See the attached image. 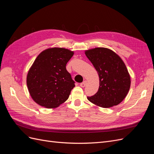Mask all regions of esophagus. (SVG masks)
I'll list each match as a JSON object with an SVG mask.
<instances>
[{"label":"esophagus","mask_w":154,"mask_h":154,"mask_svg":"<svg viewBox=\"0 0 154 154\" xmlns=\"http://www.w3.org/2000/svg\"><path fill=\"white\" fill-rule=\"evenodd\" d=\"M86 85H87V81L85 80V81H83L82 83H81L80 85L82 87H85Z\"/></svg>","instance_id":"34e87169"}]
</instances>
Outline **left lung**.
<instances>
[{
	"mask_svg": "<svg viewBox=\"0 0 154 154\" xmlns=\"http://www.w3.org/2000/svg\"><path fill=\"white\" fill-rule=\"evenodd\" d=\"M85 53L100 78L98 91L94 95L87 96V99L103 108L119 104L130 87V77L122 58L114 51L104 48L87 50Z\"/></svg>",
	"mask_w": 154,
	"mask_h": 154,
	"instance_id": "8db88e82",
	"label": "left lung"
}]
</instances>
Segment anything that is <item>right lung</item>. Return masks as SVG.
<instances>
[{
  "mask_svg": "<svg viewBox=\"0 0 154 154\" xmlns=\"http://www.w3.org/2000/svg\"><path fill=\"white\" fill-rule=\"evenodd\" d=\"M73 54L69 49L53 48L37 57L27 76V88L36 103L52 109L69 98L75 82L67 71L66 64Z\"/></svg>",
  "mask_w": 154,
  "mask_h": 154,
  "instance_id": "1",
  "label": "right lung"
}]
</instances>
